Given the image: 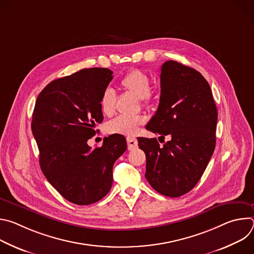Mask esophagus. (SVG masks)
Segmentation results:
<instances>
[{
	"label": "esophagus",
	"instance_id": "obj_1",
	"mask_svg": "<svg viewBox=\"0 0 254 254\" xmlns=\"http://www.w3.org/2000/svg\"><path fill=\"white\" fill-rule=\"evenodd\" d=\"M127 149L128 150H133L137 147V139L134 137H127Z\"/></svg>",
	"mask_w": 254,
	"mask_h": 254
}]
</instances>
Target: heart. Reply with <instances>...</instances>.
<instances>
[{
	"mask_svg": "<svg viewBox=\"0 0 254 254\" xmlns=\"http://www.w3.org/2000/svg\"><path fill=\"white\" fill-rule=\"evenodd\" d=\"M120 85L140 98L143 105L150 104L155 99V93L150 88V77L140 69L134 68L127 71L121 79ZM100 110L105 116H112L115 113L116 93L112 88H106L103 91L100 98ZM143 123L144 119L140 116H120L107 124V130L111 133L133 135Z\"/></svg>",
	"mask_w": 254,
	"mask_h": 254,
	"instance_id": "1",
	"label": "heart"
}]
</instances>
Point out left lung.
Here are the masks:
<instances>
[{
  "mask_svg": "<svg viewBox=\"0 0 254 254\" xmlns=\"http://www.w3.org/2000/svg\"><path fill=\"white\" fill-rule=\"evenodd\" d=\"M217 108L209 83L197 70L169 60L161 69L158 110L146 128L171 139L139 137L146 179L160 194L180 197L201 179L215 149Z\"/></svg>",
  "mask_w": 254,
  "mask_h": 254,
  "instance_id": "1",
  "label": "left lung"
}]
</instances>
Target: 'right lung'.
<instances>
[{
    "instance_id": "obj_1",
    "label": "right lung",
    "mask_w": 254,
    "mask_h": 254,
    "mask_svg": "<svg viewBox=\"0 0 254 254\" xmlns=\"http://www.w3.org/2000/svg\"><path fill=\"white\" fill-rule=\"evenodd\" d=\"M113 73L87 68L55 79L34 107L31 127L41 170L60 195L76 205L95 203L110 192L114 164L127 150L121 134L105 137L99 148L87 144L103 120L100 98Z\"/></svg>"
}]
</instances>
